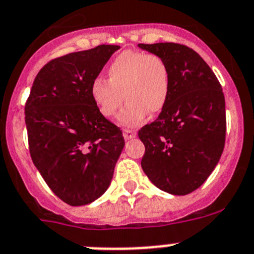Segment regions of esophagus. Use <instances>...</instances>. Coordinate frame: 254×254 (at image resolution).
Returning <instances> with one entry per match:
<instances>
[{
	"mask_svg": "<svg viewBox=\"0 0 254 254\" xmlns=\"http://www.w3.org/2000/svg\"><path fill=\"white\" fill-rule=\"evenodd\" d=\"M123 135H124L125 139L129 140V139H133V138H135L136 133H135V130L124 129V130H123Z\"/></svg>",
	"mask_w": 254,
	"mask_h": 254,
	"instance_id": "esophagus-1",
	"label": "esophagus"
}]
</instances>
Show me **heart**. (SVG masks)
<instances>
[{"mask_svg": "<svg viewBox=\"0 0 254 254\" xmlns=\"http://www.w3.org/2000/svg\"><path fill=\"white\" fill-rule=\"evenodd\" d=\"M107 78L94 79L90 96L105 118H112L123 101L119 115L124 127H136L148 114H158L167 102L171 87L169 64L164 57L139 51H124L107 66Z\"/></svg>", "mask_w": 254, "mask_h": 254, "instance_id": "heart-1", "label": "heart"}]
</instances>
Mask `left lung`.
I'll return each instance as SVG.
<instances>
[{"mask_svg":"<svg viewBox=\"0 0 254 254\" xmlns=\"http://www.w3.org/2000/svg\"><path fill=\"white\" fill-rule=\"evenodd\" d=\"M164 57L171 87L152 124L139 130L145 147L142 169L158 189L185 195L207 180L225 145V97L219 80L199 55L179 43L138 45Z\"/></svg>","mask_w":254,"mask_h":254,"instance_id":"left-lung-1","label":"left lung"}]
</instances>
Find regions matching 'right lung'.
<instances>
[{"mask_svg": "<svg viewBox=\"0 0 254 254\" xmlns=\"http://www.w3.org/2000/svg\"><path fill=\"white\" fill-rule=\"evenodd\" d=\"M119 46L101 45L50 61L37 74L25 105L33 164L51 190L84 206L111 184L125 142L100 112L90 84Z\"/></svg>", "mask_w": 254, "mask_h": 254, "instance_id": "add662e5", "label": "right lung"}]
</instances>
